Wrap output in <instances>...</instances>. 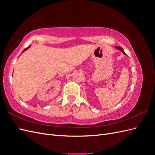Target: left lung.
<instances>
[{"label": "left lung", "mask_w": 155, "mask_h": 155, "mask_svg": "<svg viewBox=\"0 0 155 155\" xmlns=\"http://www.w3.org/2000/svg\"><path fill=\"white\" fill-rule=\"evenodd\" d=\"M115 47H116L117 49H118V50H121V52H122L124 55H126V54H125V53L124 52V50H123V48H122L120 47V46H115Z\"/></svg>", "instance_id": "left-lung-1"}]
</instances>
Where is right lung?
I'll return each instance as SVG.
<instances>
[{
    "mask_svg": "<svg viewBox=\"0 0 155 155\" xmlns=\"http://www.w3.org/2000/svg\"><path fill=\"white\" fill-rule=\"evenodd\" d=\"M30 47V46H28V47H27V48H25V49L24 50H23V51H22V52H24V51H26V50L27 49H28V48H29Z\"/></svg>",
    "mask_w": 155,
    "mask_h": 155,
    "instance_id": "right-lung-1",
    "label": "right lung"
}]
</instances>
